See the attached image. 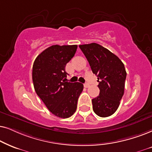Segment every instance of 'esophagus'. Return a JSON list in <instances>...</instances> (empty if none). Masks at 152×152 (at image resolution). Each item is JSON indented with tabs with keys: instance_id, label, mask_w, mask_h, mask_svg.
<instances>
[{
	"instance_id": "esophagus-1",
	"label": "esophagus",
	"mask_w": 152,
	"mask_h": 152,
	"mask_svg": "<svg viewBox=\"0 0 152 152\" xmlns=\"http://www.w3.org/2000/svg\"><path fill=\"white\" fill-rule=\"evenodd\" d=\"M84 87L86 88H89V87H90V84H89V83H85Z\"/></svg>"
}]
</instances>
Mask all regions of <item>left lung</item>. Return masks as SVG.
Returning a JSON list of instances; mask_svg holds the SVG:
<instances>
[{
    "label": "left lung",
    "instance_id": "1",
    "mask_svg": "<svg viewBox=\"0 0 152 152\" xmlns=\"http://www.w3.org/2000/svg\"><path fill=\"white\" fill-rule=\"evenodd\" d=\"M79 47L98 78L100 92L92 100L93 110L99 117L110 116L118 108L124 92L126 72L124 64L117 56L96 43Z\"/></svg>",
    "mask_w": 152,
    "mask_h": 152
}]
</instances>
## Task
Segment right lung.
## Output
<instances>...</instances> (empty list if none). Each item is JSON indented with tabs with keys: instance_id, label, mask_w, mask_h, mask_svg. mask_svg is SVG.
<instances>
[{
	"instance_id": "right-lung-1",
	"label": "right lung",
	"mask_w": 152,
	"mask_h": 152,
	"mask_svg": "<svg viewBox=\"0 0 152 152\" xmlns=\"http://www.w3.org/2000/svg\"><path fill=\"white\" fill-rule=\"evenodd\" d=\"M77 45H53L36 58L32 66V82L36 93L50 112L68 118L77 108L83 90L80 83L66 81L65 66L74 57Z\"/></svg>"
}]
</instances>
